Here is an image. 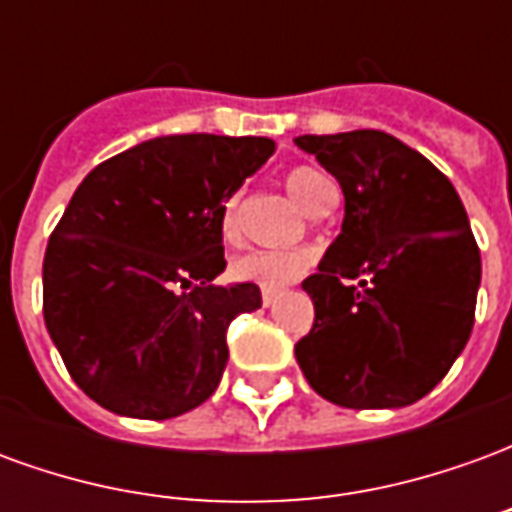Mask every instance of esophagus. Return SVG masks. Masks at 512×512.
Returning a JSON list of instances; mask_svg holds the SVG:
<instances>
[{"label":"esophagus","mask_w":512,"mask_h":512,"mask_svg":"<svg viewBox=\"0 0 512 512\" xmlns=\"http://www.w3.org/2000/svg\"><path fill=\"white\" fill-rule=\"evenodd\" d=\"M277 299H279L277 290L263 288V304H266V307H274V304H277Z\"/></svg>","instance_id":"34e87169"}]
</instances>
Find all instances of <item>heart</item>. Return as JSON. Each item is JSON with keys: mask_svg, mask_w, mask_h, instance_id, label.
I'll use <instances>...</instances> for the list:
<instances>
[{"mask_svg": "<svg viewBox=\"0 0 512 512\" xmlns=\"http://www.w3.org/2000/svg\"><path fill=\"white\" fill-rule=\"evenodd\" d=\"M285 189L293 200L299 202L307 213H321L337 202V186L323 175L321 169L296 167L285 175ZM241 224V194H233L224 202L222 235L233 241ZM312 266L307 252H290V249H255L249 255L238 257L233 263V274L244 282H257L268 290L290 285L293 279L304 277Z\"/></svg>", "mask_w": 512, "mask_h": 512, "instance_id": "1", "label": "heart"}]
</instances>
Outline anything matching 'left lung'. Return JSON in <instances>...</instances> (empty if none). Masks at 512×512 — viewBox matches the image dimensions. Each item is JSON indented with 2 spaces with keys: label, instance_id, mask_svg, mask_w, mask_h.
Here are the masks:
<instances>
[{
  "label": "left lung",
  "instance_id": "left-lung-1",
  "mask_svg": "<svg viewBox=\"0 0 512 512\" xmlns=\"http://www.w3.org/2000/svg\"><path fill=\"white\" fill-rule=\"evenodd\" d=\"M296 145L318 156L345 197L343 230L301 282L315 323L296 362L329 403L411 406L472 334L483 268L466 208L428 158L384 131L304 134Z\"/></svg>",
  "mask_w": 512,
  "mask_h": 512
}]
</instances>
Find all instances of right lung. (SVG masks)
Here are the masks:
<instances>
[{
    "label": "right lung",
    "instance_id": "obj_1",
    "mask_svg": "<svg viewBox=\"0 0 512 512\" xmlns=\"http://www.w3.org/2000/svg\"><path fill=\"white\" fill-rule=\"evenodd\" d=\"M274 150L266 136H153L82 180L49 238L43 318L98 406L169 419L216 392L227 326L263 304L255 282L213 285L224 202Z\"/></svg>",
    "mask_w": 512,
    "mask_h": 512
}]
</instances>
